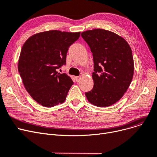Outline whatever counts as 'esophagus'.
I'll return each instance as SVG.
<instances>
[{
    "label": "esophagus",
    "instance_id": "34e87169",
    "mask_svg": "<svg viewBox=\"0 0 157 157\" xmlns=\"http://www.w3.org/2000/svg\"><path fill=\"white\" fill-rule=\"evenodd\" d=\"M75 78H76V82H79L80 81V79H81V77L80 76H76L75 77Z\"/></svg>",
    "mask_w": 157,
    "mask_h": 157
}]
</instances>
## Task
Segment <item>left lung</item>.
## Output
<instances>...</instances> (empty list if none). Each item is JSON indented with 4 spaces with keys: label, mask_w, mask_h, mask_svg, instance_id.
<instances>
[{
    "label": "left lung",
    "mask_w": 157,
    "mask_h": 157,
    "mask_svg": "<svg viewBox=\"0 0 157 157\" xmlns=\"http://www.w3.org/2000/svg\"><path fill=\"white\" fill-rule=\"evenodd\" d=\"M92 52V89L85 95L92 105L106 107L116 103L130 85L134 71L132 49L116 34L95 29L81 33Z\"/></svg>",
    "instance_id": "1"
}]
</instances>
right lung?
<instances>
[{"label": "right lung", "instance_id": "add662e5", "mask_svg": "<svg viewBox=\"0 0 157 157\" xmlns=\"http://www.w3.org/2000/svg\"><path fill=\"white\" fill-rule=\"evenodd\" d=\"M79 36L80 32L51 30L33 35L24 43L18 72L26 90L41 105L52 107L65 101L73 81L56 70L66 65L69 47Z\"/></svg>", "mask_w": 157, "mask_h": 157}]
</instances>
